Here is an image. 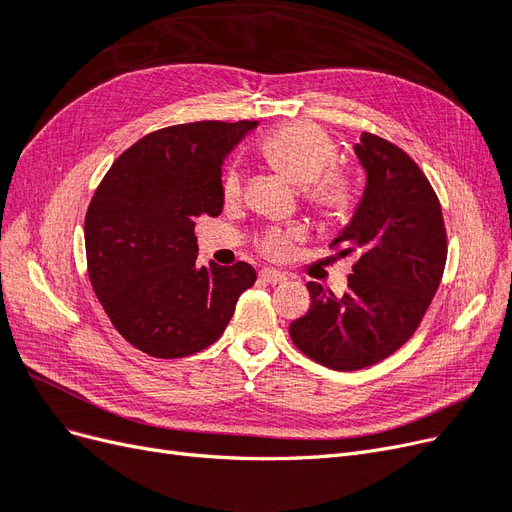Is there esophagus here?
I'll list each match as a JSON object with an SVG mask.
<instances>
[{
  "label": "esophagus",
  "instance_id": "obj_1",
  "mask_svg": "<svg viewBox=\"0 0 512 512\" xmlns=\"http://www.w3.org/2000/svg\"><path fill=\"white\" fill-rule=\"evenodd\" d=\"M260 280L267 282V284H282V282L288 280V275L282 273V271H275V269H262Z\"/></svg>",
  "mask_w": 512,
  "mask_h": 512
}]
</instances>
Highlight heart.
Listing matches in <instances>:
<instances>
[{
	"label": "heart",
	"mask_w": 512,
	"mask_h": 512,
	"mask_svg": "<svg viewBox=\"0 0 512 512\" xmlns=\"http://www.w3.org/2000/svg\"><path fill=\"white\" fill-rule=\"evenodd\" d=\"M262 156L267 164L286 177L322 215L344 218L354 200L352 179L344 170H327L335 160V143L331 136L312 123H290L262 143ZM226 203H235L241 196V179L230 170L222 183ZM292 237L288 232L275 230L265 239V250L271 256L282 258L290 252Z\"/></svg>",
	"instance_id": "heart-1"
}]
</instances>
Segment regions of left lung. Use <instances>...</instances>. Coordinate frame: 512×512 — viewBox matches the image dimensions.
I'll return each instance as SVG.
<instances>
[{"mask_svg": "<svg viewBox=\"0 0 512 512\" xmlns=\"http://www.w3.org/2000/svg\"><path fill=\"white\" fill-rule=\"evenodd\" d=\"M365 188L331 245L356 254L348 290L307 282V314L290 337L309 359L337 371L374 365L404 346L438 292L446 230L436 192L408 153L363 132L354 145Z\"/></svg>", "mask_w": 512, "mask_h": 512, "instance_id": "1", "label": "left lung"}]
</instances>
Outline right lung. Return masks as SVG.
Instances as JSON below:
<instances>
[{
    "mask_svg": "<svg viewBox=\"0 0 512 512\" xmlns=\"http://www.w3.org/2000/svg\"><path fill=\"white\" fill-rule=\"evenodd\" d=\"M258 121H196L143 136L113 162L85 215L89 280L123 339L149 356L205 350L254 286L247 262L196 265L194 218L220 215L222 166Z\"/></svg>",
    "mask_w": 512,
    "mask_h": 512,
    "instance_id": "obj_1",
    "label": "right lung"
}]
</instances>
